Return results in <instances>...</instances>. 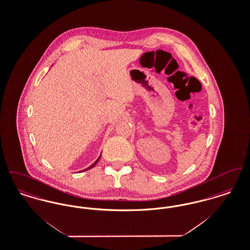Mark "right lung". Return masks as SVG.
I'll return each instance as SVG.
<instances>
[{"instance_id":"add662e5","label":"right lung","mask_w":250,"mask_h":250,"mask_svg":"<svg viewBox=\"0 0 250 250\" xmlns=\"http://www.w3.org/2000/svg\"><path fill=\"white\" fill-rule=\"evenodd\" d=\"M101 154H102V153H101ZM100 157H101V155H99V157H98V158H97V159H96V160H95V162H94V163H93V164H92V165H91V166L88 167H87V168H84V169H83V170H80V172H83V171H86V170H88V169H90V168H92V167H95V165H96V164H97V162H98V161H99V159H100Z\"/></svg>"}]
</instances>
